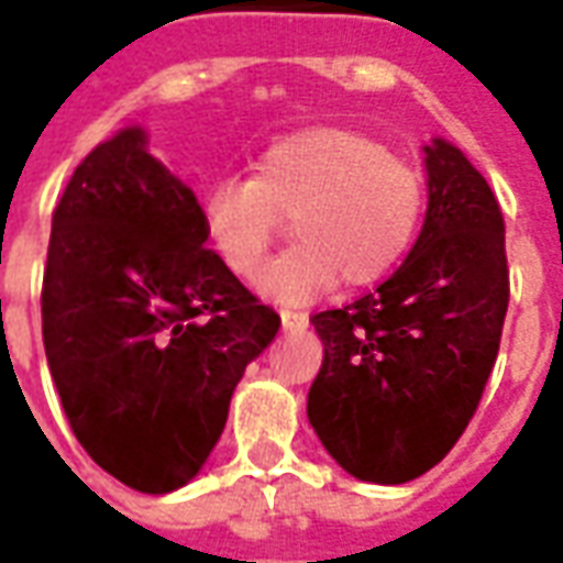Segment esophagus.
Masks as SVG:
<instances>
[{"instance_id":"obj_1","label":"esophagus","mask_w":563,"mask_h":563,"mask_svg":"<svg viewBox=\"0 0 563 563\" xmlns=\"http://www.w3.org/2000/svg\"><path fill=\"white\" fill-rule=\"evenodd\" d=\"M282 324H285V327H306V324H309V314L282 309Z\"/></svg>"}]
</instances>
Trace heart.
Returning a JSON list of instances; mask_svg holds the SVG:
<instances>
[{
  "instance_id": "heart-1",
  "label": "heart",
  "mask_w": 563,
  "mask_h": 563,
  "mask_svg": "<svg viewBox=\"0 0 563 563\" xmlns=\"http://www.w3.org/2000/svg\"><path fill=\"white\" fill-rule=\"evenodd\" d=\"M424 214V175L349 126H312L263 151L254 178H221L199 199L209 249L239 275L261 269L290 218L297 242L261 275L263 294L312 300L342 282L364 288L397 266Z\"/></svg>"
}]
</instances>
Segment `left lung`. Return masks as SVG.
<instances>
[{
	"label": "left lung",
	"instance_id": "1",
	"mask_svg": "<svg viewBox=\"0 0 563 563\" xmlns=\"http://www.w3.org/2000/svg\"><path fill=\"white\" fill-rule=\"evenodd\" d=\"M428 211L409 257L373 294L312 314L324 361L309 424L354 479L402 485L440 464L492 376L506 306L504 214L464 151L424 145Z\"/></svg>",
	"mask_w": 563,
	"mask_h": 563
}]
</instances>
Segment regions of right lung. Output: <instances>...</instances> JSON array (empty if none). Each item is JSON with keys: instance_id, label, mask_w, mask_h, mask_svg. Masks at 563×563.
<instances>
[{"instance_id": "add662e5", "label": "right lung", "mask_w": 563, "mask_h": 563, "mask_svg": "<svg viewBox=\"0 0 563 563\" xmlns=\"http://www.w3.org/2000/svg\"><path fill=\"white\" fill-rule=\"evenodd\" d=\"M282 318L206 249L194 190L123 126L71 173L51 224L42 336L84 452L142 494L197 476Z\"/></svg>"}]
</instances>
